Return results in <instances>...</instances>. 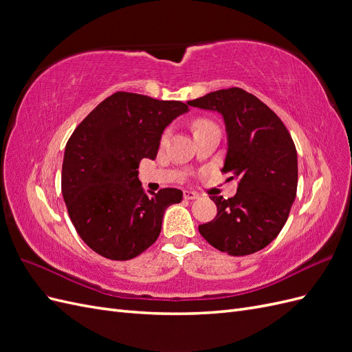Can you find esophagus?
Instances as JSON below:
<instances>
[{"instance_id":"34e87169","label":"esophagus","mask_w":352,"mask_h":352,"mask_svg":"<svg viewBox=\"0 0 352 352\" xmlns=\"http://www.w3.org/2000/svg\"><path fill=\"white\" fill-rule=\"evenodd\" d=\"M199 195L197 192H192V190H184V198L185 199H197Z\"/></svg>"}]
</instances>
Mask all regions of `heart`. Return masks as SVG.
Returning <instances> with one entry per match:
<instances>
[{"label": "heart", "instance_id": "obj_1", "mask_svg": "<svg viewBox=\"0 0 352 352\" xmlns=\"http://www.w3.org/2000/svg\"><path fill=\"white\" fill-rule=\"evenodd\" d=\"M210 126H212L210 122H207V120H197L195 123H194V131L195 132H198V131H201V129H206V127H210ZM167 138V133L163 136V140H166Z\"/></svg>", "mask_w": 352, "mask_h": 352}]
</instances>
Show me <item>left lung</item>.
Segmentation results:
<instances>
[{
    "instance_id": "1",
    "label": "left lung",
    "mask_w": 352,
    "mask_h": 352,
    "mask_svg": "<svg viewBox=\"0 0 352 352\" xmlns=\"http://www.w3.org/2000/svg\"><path fill=\"white\" fill-rule=\"evenodd\" d=\"M223 117L228 151L221 172L238 180L236 195L212 197L217 216L198 230L229 255L257 252L279 235L296 195L298 158L282 120L255 95L241 88L210 92L188 101Z\"/></svg>"
}]
</instances>
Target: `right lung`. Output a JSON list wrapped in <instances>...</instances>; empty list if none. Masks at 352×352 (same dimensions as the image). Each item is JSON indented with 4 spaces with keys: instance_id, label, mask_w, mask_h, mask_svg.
<instances>
[{
    "instance_id": "add662e5",
    "label": "right lung",
    "mask_w": 352,
    "mask_h": 352,
    "mask_svg": "<svg viewBox=\"0 0 352 352\" xmlns=\"http://www.w3.org/2000/svg\"><path fill=\"white\" fill-rule=\"evenodd\" d=\"M188 111V102L116 92L74 129L63 158L61 192L92 251L126 261L157 241L167 207L184 194L176 188L145 194L138 167L142 158L157 157L166 127Z\"/></svg>"
}]
</instances>
